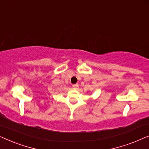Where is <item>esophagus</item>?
I'll list each match as a JSON object with an SVG mask.
<instances>
[{
  "label": "esophagus",
  "mask_w": 149,
  "mask_h": 149,
  "mask_svg": "<svg viewBox=\"0 0 149 149\" xmlns=\"http://www.w3.org/2000/svg\"><path fill=\"white\" fill-rule=\"evenodd\" d=\"M72 87L74 89H79V85L78 84H74L72 85Z\"/></svg>",
  "instance_id": "esophagus-1"
}]
</instances>
